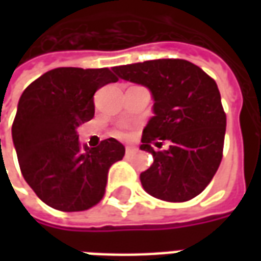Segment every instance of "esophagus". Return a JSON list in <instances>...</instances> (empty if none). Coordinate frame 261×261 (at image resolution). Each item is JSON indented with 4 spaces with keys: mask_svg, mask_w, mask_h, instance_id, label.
<instances>
[{
    "mask_svg": "<svg viewBox=\"0 0 261 261\" xmlns=\"http://www.w3.org/2000/svg\"><path fill=\"white\" fill-rule=\"evenodd\" d=\"M137 151L136 147H131V145H127L125 147V156H131V155H134Z\"/></svg>",
    "mask_w": 261,
    "mask_h": 261,
    "instance_id": "esophagus-1",
    "label": "esophagus"
}]
</instances>
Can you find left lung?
<instances>
[{"label": "left lung", "instance_id": "8db88e82", "mask_svg": "<svg viewBox=\"0 0 261 261\" xmlns=\"http://www.w3.org/2000/svg\"><path fill=\"white\" fill-rule=\"evenodd\" d=\"M124 81L145 86L153 116L142 131L141 151L153 162L140 175L144 190L170 202L192 200L208 186L222 159L226 116L218 86L200 67L179 59L113 67ZM168 139L156 153L150 144Z\"/></svg>", "mask_w": 261, "mask_h": 261}]
</instances>
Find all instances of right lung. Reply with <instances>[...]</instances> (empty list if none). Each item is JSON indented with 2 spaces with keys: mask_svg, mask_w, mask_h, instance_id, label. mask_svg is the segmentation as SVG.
I'll list each match as a JSON object with an SVG mask.
<instances>
[{
  "mask_svg": "<svg viewBox=\"0 0 261 261\" xmlns=\"http://www.w3.org/2000/svg\"><path fill=\"white\" fill-rule=\"evenodd\" d=\"M117 78L108 68L63 67L26 88L12 124V141L26 183L48 207L85 211L102 200L109 168L124 145L108 138L81 145L76 128L95 114L93 95Z\"/></svg>",
  "mask_w": 261,
  "mask_h": 261,
  "instance_id": "right-lung-1",
  "label": "right lung"
}]
</instances>
